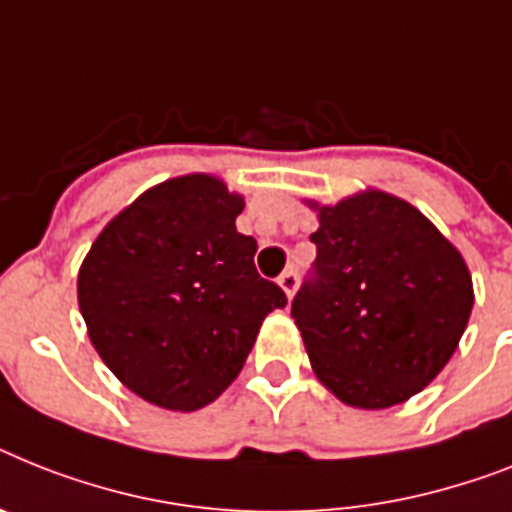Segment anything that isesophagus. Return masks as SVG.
Instances as JSON below:
<instances>
[{
  "mask_svg": "<svg viewBox=\"0 0 512 512\" xmlns=\"http://www.w3.org/2000/svg\"><path fill=\"white\" fill-rule=\"evenodd\" d=\"M297 284H299V276L294 268H286L284 273L278 276V286L284 289L286 297H294V292H297Z\"/></svg>",
  "mask_w": 512,
  "mask_h": 512,
  "instance_id": "1",
  "label": "esophagus"
}]
</instances>
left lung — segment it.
<instances>
[{"mask_svg":"<svg viewBox=\"0 0 512 512\" xmlns=\"http://www.w3.org/2000/svg\"><path fill=\"white\" fill-rule=\"evenodd\" d=\"M315 263L292 299L315 376L363 410L400 405L458 350L473 307L463 255L384 191L318 207Z\"/></svg>","mask_w":512,"mask_h":512,"instance_id":"obj_1","label":"left lung"}]
</instances>
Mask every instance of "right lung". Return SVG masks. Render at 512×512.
<instances>
[{
  "mask_svg": "<svg viewBox=\"0 0 512 512\" xmlns=\"http://www.w3.org/2000/svg\"><path fill=\"white\" fill-rule=\"evenodd\" d=\"M244 199L191 173L110 220L78 270L94 350L141 400L191 413L226 392L284 289L260 278L236 231Z\"/></svg>",
  "mask_w": 512,
  "mask_h": 512,
  "instance_id": "add662e5",
  "label": "right lung"
}]
</instances>
